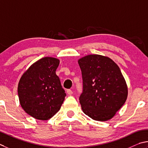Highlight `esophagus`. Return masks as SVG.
Segmentation results:
<instances>
[{"label": "esophagus", "instance_id": "obj_1", "mask_svg": "<svg viewBox=\"0 0 148 148\" xmlns=\"http://www.w3.org/2000/svg\"><path fill=\"white\" fill-rule=\"evenodd\" d=\"M67 94H68V95H71L73 94V91H72L71 90H70V89L67 90Z\"/></svg>", "mask_w": 148, "mask_h": 148}]
</instances>
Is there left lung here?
I'll return each mask as SVG.
<instances>
[{
    "instance_id": "8db88e82",
    "label": "left lung",
    "mask_w": 148,
    "mask_h": 148,
    "mask_svg": "<svg viewBox=\"0 0 148 148\" xmlns=\"http://www.w3.org/2000/svg\"><path fill=\"white\" fill-rule=\"evenodd\" d=\"M83 88L79 102L85 114L96 121L112 118L127 97V86L120 67L112 59L90 54L79 60Z\"/></svg>"
}]
</instances>
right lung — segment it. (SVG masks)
Masks as SVG:
<instances>
[{
    "label": "right lung",
    "mask_w": 148,
    "mask_h": 148,
    "mask_svg": "<svg viewBox=\"0 0 148 148\" xmlns=\"http://www.w3.org/2000/svg\"><path fill=\"white\" fill-rule=\"evenodd\" d=\"M58 59L45 57L34 63L18 84L20 104L26 112L37 120H47L60 108L66 94L56 70Z\"/></svg>",
    "instance_id": "obj_1"
}]
</instances>
